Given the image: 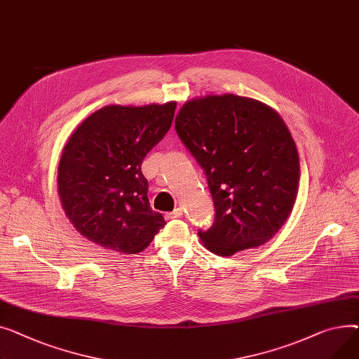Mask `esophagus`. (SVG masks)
<instances>
[{
	"label": "esophagus",
	"instance_id": "obj_1",
	"mask_svg": "<svg viewBox=\"0 0 359 359\" xmlns=\"http://www.w3.org/2000/svg\"><path fill=\"white\" fill-rule=\"evenodd\" d=\"M181 216H182V210H181V208H175L174 212L166 213V215H165V219H166V220H171V219H178V217H181Z\"/></svg>",
	"mask_w": 359,
	"mask_h": 359
}]
</instances>
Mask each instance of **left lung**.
<instances>
[{
    "label": "left lung",
    "instance_id": "1",
    "mask_svg": "<svg viewBox=\"0 0 359 359\" xmlns=\"http://www.w3.org/2000/svg\"><path fill=\"white\" fill-rule=\"evenodd\" d=\"M180 139L207 175L216 220L198 236L231 257L258 248L283 227L300 184L297 146L283 117L235 94L188 100L175 118Z\"/></svg>",
    "mask_w": 359,
    "mask_h": 359
}]
</instances>
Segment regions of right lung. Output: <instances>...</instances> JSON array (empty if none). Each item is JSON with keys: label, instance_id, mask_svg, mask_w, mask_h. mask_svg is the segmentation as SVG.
I'll use <instances>...</instances> for the list:
<instances>
[{"label": "right lung", "instance_id": "1", "mask_svg": "<svg viewBox=\"0 0 359 359\" xmlns=\"http://www.w3.org/2000/svg\"><path fill=\"white\" fill-rule=\"evenodd\" d=\"M177 101L147 105L110 104L83 118L63 147L57 194L81 236L133 255L166 224L147 198L142 162L170 130Z\"/></svg>", "mask_w": 359, "mask_h": 359}]
</instances>
